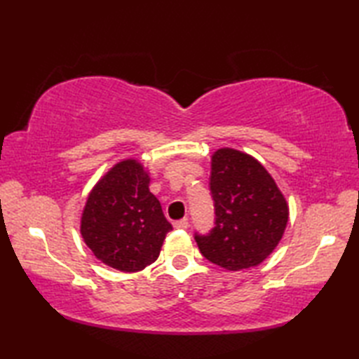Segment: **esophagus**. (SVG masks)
Returning a JSON list of instances; mask_svg holds the SVG:
<instances>
[{"mask_svg": "<svg viewBox=\"0 0 359 359\" xmlns=\"http://www.w3.org/2000/svg\"><path fill=\"white\" fill-rule=\"evenodd\" d=\"M174 228H180V230H187L188 228V219H180V220H175V222L172 224Z\"/></svg>", "mask_w": 359, "mask_h": 359, "instance_id": "1", "label": "esophagus"}]
</instances>
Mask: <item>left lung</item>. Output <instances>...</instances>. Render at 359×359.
<instances>
[{
    "mask_svg": "<svg viewBox=\"0 0 359 359\" xmlns=\"http://www.w3.org/2000/svg\"><path fill=\"white\" fill-rule=\"evenodd\" d=\"M210 189L216 222L197 234L201 253L225 270L256 266L278 247L288 222V205L269 171L245 152L220 148L211 157Z\"/></svg>",
    "mask_w": 359,
    "mask_h": 359,
    "instance_id": "8db88e82",
    "label": "left lung"
}]
</instances>
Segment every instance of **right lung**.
<instances>
[{
  "mask_svg": "<svg viewBox=\"0 0 359 359\" xmlns=\"http://www.w3.org/2000/svg\"><path fill=\"white\" fill-rule=\"evenodd\" d=\"M149 174L134 158L114 165L89 193L80 231L98 261L134 273L160 255L172 230L162 205L149 191Z\"/></svg>",
  "mask_w": 359,
  "mask_h": 359,
  "instance_id": "right-lung-1",
  "label": "right lung"
}]
</instances>
